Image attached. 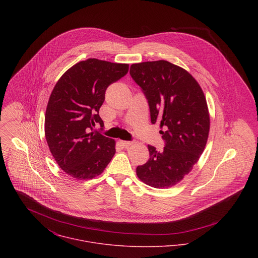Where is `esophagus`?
<instances>
[{"label": "esophagus", "mask_w": 258, "mask_h": 258, "mask_svg": "<svg viewBox=\"0 0 258 258\" xmlns=\"http://www.w3.org/2000/svg\"><path fill=\"white\" fill-rule=\"evenodd\" d=\"M121 144H122L123 147L128 148L132 145V142H130V141H121Z\"/></svg>", "instance_id": "1"}]
</instances>
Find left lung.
<instances>
[{
  "label": "left lung",
  "mask_w": 258,
  "mask_h": 258,
  "mask_svg": "<svg viewBox=\"0 0 258 258\" xmlns=\"http://www.w3.org/2000/svg\"><path fill=\"white\" fill-rule=\"evenodd\" d=\"M130 75L147 98L151 122L160 123L162 152L148 145L150 158L136 173L145 184L165 188L184 179L204 152L210 114L204 91L185 70L167 60L134 63Z\"/></svg>",
  "instance_id": "8db88e82"
}]
</instances>
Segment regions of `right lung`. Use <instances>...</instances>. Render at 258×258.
Segmentation results:
<instances>
[{
  "mask_svg": "<svg viewBox=\"0 0 258 258\" xmlns=\"http://www.w3.org/2000/svg\"><path fill=\"white\" fill-rule=\"evenodd\" d=\"M128 70L127 63L88 58L68 70L52 89L44 117L45 139L60 169L76 180L99 176L115 154V141L93 127L104 126L98 113L105 91Z\"/></svg>",
  "mask_w": 258,
  "mask_h": 258,
  "instance_id": "right-lung-1",
  "label": "right lung"
}]
</instances>
